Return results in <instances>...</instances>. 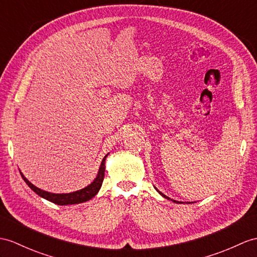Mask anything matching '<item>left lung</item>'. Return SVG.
I'll use <instances>...</instances> for the list:
<instances>
[{"label":"left lung","instance_id":"obj_1","mask_svg":"<svg viewBox=\"0 0 257 257\" xmlns=\"http://www.w3.org/2000/svg\"><path fill=\"white\" fill-rule=\"evenodd\" d=\"M155 189H156V187H155ZM156 190H157V189H156ZM157 192H159V191L157 190ZM159 194H160V195H161V196H164L165 198H167V199H170V198H169L168 196H166V195H165V194H162L161 192H159ZM171 201H172V202H174V203H180V202H178V201H174V199H171Z\"/></svg>","mask_w":257,"mask_h":257}]
</instances>
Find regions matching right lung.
<instances>
[{"label":"right lung","instance_id":"1","mask_svg":"<svg viewBox=\"0 0 257 257\" xmlns=\"http://www.w3.org/2000/svg\"><path fill=\"white\" fill-rule=\"evenodd\" d=\"M108 155L104 156V158L101 161V165H100L99 171L96 179L92 181V182L87 185L84 189H81L76 192H72V193H66V194H55V193H50L47 191H43L39 187L35 186L33 183H30L29 181L25 178L24 174L21 172V176L24 179L25 182L27 183V185L33 190L36 194H38L39 196L42 198L47 199V201L52 202L54 204L58 205H73V204H79V203H84L89 201L96 194L99 192L100 187L102 185L103 182V178H104V170H105V158H107Z\"/></svg>","mask_w":257,"mask_h":257}]
</instances>
